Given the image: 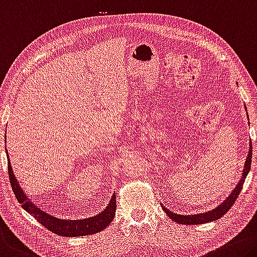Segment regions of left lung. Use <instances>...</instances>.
I'll use <instances>...</instances> for the list:
<instances>
[{
    "mask_svg": "<svg viewBox=\"0 0 257 257\" xmlns=\"http://www.w3.org/2000/svg\"><path fill=\"white\" fill-rule=\"evenodd\" d=\"M246 108V106H245ZM247 111V109H246ZM251 142L249 143V152H248V156L246 158L245 161V166H243V170H242V176L240 178L239 183L237 186L234 187V190H232V192L230 193L229 197H227L225 200H224L221 205H218L217 207H215L214 209H211L209 211H205V213L201 214H193V215H181V214H176L173 213L172 210H169L168 208H166V206H164L161 203L162 209H164L165 213L168 215V216L173 219L174 222L180 223V224H189V225H193V224H203V223H209L213 221H216V219L221 218L224 214L227 213L233 203L237 200L238 195L240 193V191L242 189L243 182H245V178L247 177L248 173L250 170V165H251Z\"/></svg>",
    "mask_w": 257,
    "mask_h": 257,
    "instance_id": "obj_1",
    "label": "left lung"
}]
</instances>
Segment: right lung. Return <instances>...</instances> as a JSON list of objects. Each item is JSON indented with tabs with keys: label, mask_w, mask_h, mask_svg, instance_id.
Wrapping results in <instances>:
<instances>
[{
	"label": "right lung",
	"mask_w": 257,
	"mask_h": 257,
	"mask_svg": "<svg viewBox=\"0 0 257 257\" xmlns=\"http://www.w3.org/2000/svg\"><path fill=\"white\" fill-rule=\"evenodd\" d=\"M6 152L8 158V173H9L11 187L16 198H17V200L22 205L23 208L28 214H31L36 221H39L42 224L44 227H47L48 230H50L56 234L63 235V237H82V235H89L100 232L105 227L108 226L109 223L113 221L114 216H115L116 209L115 193H113L111 200H109L108 205L105 207V209L92 217H87L82 219H63L44 211L42 208L36 206L34 202H32L31 199L24 192V190L22 189V186H20L17 178L15 176L14 170H12L7 149Z\"/></svg>",
	"instance_id": "right-lung-1"
}]
</instances>
